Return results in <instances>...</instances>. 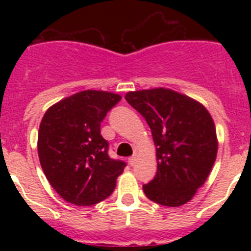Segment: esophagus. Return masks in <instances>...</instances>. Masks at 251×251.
Here are the masks:
<instances>
[{
    "label": "esophagus",
    "mask_w": 251,
    "mask_h": 251,
    "mask_svg": "<svg viewBox=\"0 0 251 251\" xmlns=\"http://www.w3.org/2000/svg\"><path fill=\"white\" fill-rule=\"evenodd\" d=\"M128 162H129L130 166H134V165H136V162H137V157L136 156L130 157V158L128 159Z\"/></svg>",
    "instance_id": "esophagus-1"
}]
</instances>
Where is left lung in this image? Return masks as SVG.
Here are the masks:
<instances>
[{
  "label": "left lung",
  "mask_w": 251,
  "mask_h": 251,
  "mask_svg": "<svg viewBox=\"0 0 251 251\" xmlns=\"http://www.w3.org/2000/svg\"><path fill=\"white\" fill-rule=\"evenodd\" d=\"M126 100L145 117L156 146L157 174L143 185L146 196L170 207L185 205L216 159L214 119L200 101L166 88L129 92Z\"/></svg>",
  "instance_id": "left-lung-1"
}]
</instances>
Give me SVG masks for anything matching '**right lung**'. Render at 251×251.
<instances>
[{
    "instance_id": "right-lung-1",
    "label": "right lung",
    "mask_w": 251,
    "mask_h": 251,
    "mask_svg": "<svg viewBox=\"0 0 251 251\" xmlns=\"http://www.w3.org/2000/svg\"><path fill=\"white\" fill-rule=\"evenodd\" d=\"M122 99L84 90L51 105L40 123L37 152L46 178L64 200L90 206L112 195L126 163L108 156L100 134L106 113Z\"/></svg>"
}]
</instances>
